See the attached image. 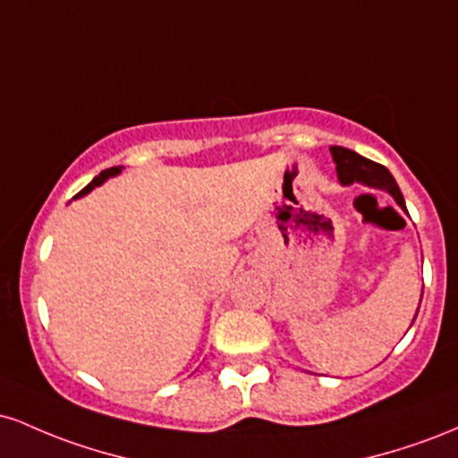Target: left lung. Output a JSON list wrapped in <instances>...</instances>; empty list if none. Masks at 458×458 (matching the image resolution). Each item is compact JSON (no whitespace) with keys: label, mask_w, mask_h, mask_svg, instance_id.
<instances>
[{"label":"left lung","mask_w":458,"mask_h":458,"mask_svg":"<svg viewBox=\"0 0 458 458\" xmlns=\"http://www.w3.org/2000/svg\"><path fill=\"white\" fill-rule=\"evenodd\" d=\"M331 157L335 161V170H338V178L343 185H351V182H364L368 187H377V189H387L392 193L394 199L404 208V198L398 189L394 176L387 172L386 165L381 163H375L366 157L357 155V152L343 148V146H331ZM422 303V299H420ZM418 317V312H415Z\"/></svg>","instance_id":"obj_1"}]
</instances>
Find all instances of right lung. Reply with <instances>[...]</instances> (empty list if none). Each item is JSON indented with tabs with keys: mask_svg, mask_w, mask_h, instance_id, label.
<instances>
[{
	"mask_svg": "<svg viewBox=\"0 0 458 458\" xmlns=\"http://www.w3.org/2000/svg\"><path fill=\"white\" fill-rule=\"evenodd\" d=\"M120 170H123V167H109V170H103V172H101V174H98L97 178H94V181L90 182V185H86V187H83V189H81V191H79L75 198H79V196H86V193H90L94 187H98V185H101V182H103V181H107V178H109V176H115V174H118V172H120Z\"/></svg>",
	"mask_w": 458,
	"mask_h": 458,
	"instance_id": "right-lung-1",
	"label": "right lung"
}]
</instances>
